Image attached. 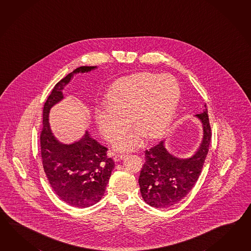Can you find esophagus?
Returning a JSON list of instances; mask_svg holds the SVG:
<instances>
[{
	"mask_svg": "<svg viewBox=\"0 0 251 251\" xmlns=\"http://www.w3.org/2000/svg\"><path fill=\"white\" fill-rule=\"evenodd\" d=\"M125 156H126L125 154H114L113 159H114L115 161H120V160H122L123 158H124Z\"/></svg>",
	"mask_w": 251,
	"mask_h": 251,
	"instance_id": "1",
	"label": "esophagus"
}]
</instances>
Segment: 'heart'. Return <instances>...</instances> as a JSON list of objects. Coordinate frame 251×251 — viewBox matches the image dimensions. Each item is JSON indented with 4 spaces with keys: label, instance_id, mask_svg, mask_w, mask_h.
Wrapping results in <instances>:
<instances>
[{
    "label": "heart",
    "instance_id": "b5f03b06",
    "mask_svg": "<svg viewBox=\"0 0 251 251\" xmlns=\"http://www.w3.org/2000/svg\"><path fill=\"white\" fill-rule=\"evenodd\" d=\"M179 98L178 83L172 75L138 73L112 85L108 103L95 108V120L103 137L112 141L128 129L132 117L137 128L113 142L118 151H130L142 145L146 136L157 139L165 133Z\"/></svg>",
    "mask_w": 251,
    "mask_h": 251
}]
</instances>
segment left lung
Masks as SVG:
<instances>
[{
  "instance_id": "obj_1",
  "label": "left lung",
  "mask_w": 251,
  "mask_h": 251,
  "mask_svg": "<svg viewBox=\"0 0 251 251\" xmlns=\"http://www.w3.org/2000/svg\"><path fill=\"white\" fill-rule=\"evenodd\" d=\"M196 116L202 123L203 139L192 157L183 159L169 154L164 141L145 151L139 184L142 198L151 206L167 208L176 204L188 195L199 178L212 139L206 104L203 112Z\"/></svg>"
}]
</instances>
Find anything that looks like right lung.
Here are the masks:
<instances>
[{
	"label": "right lung",
	"mask_w": 251,
	"mask_h": 251,
	"mask_svg": "<svg viewBox=\"0 0 251 251\" xmlns=\"http://www.w3.org/2000/svg\"><path fill=\"white\" fill-rule=\"evenodd\" d=\"M96 67H80L54 86L43 107V127L40 150L44 172L53 191L63 201L78 208L92 206L102 198L114 161L107 156L108 149L92 138L88 131L83 139L65 145L51 132L49 112L63 99L62 90L73 75L87 73Z\"/></svg>",
	"instance_id": "right-lung-1"
}]
</instances>
